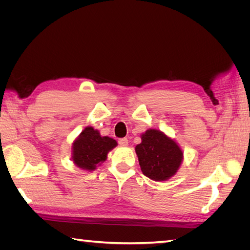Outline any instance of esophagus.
<instances>
[{"label":"esophagus","mask_w":250,"mask_h":250,"mask_svg":"<svg viewBox=\"0 0 250 250\" xmlns=\"http://www.w3.org/2000/svg\"><path fill=\"white\" fill-rule=\"evenodd\" d=\"M118 143H119V145H120V146H123V147H125V146H127V145H128V140H127L126 138H122V139H119Z\"/></svg>","instance_id":"34e87169"}]
</instances>
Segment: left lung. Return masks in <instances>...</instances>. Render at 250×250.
<instances>
[{
  "instance_id": "obj_1",
  "label": "left lung",
  "mask_w": 250,
  "mask_h": 250,
  "mask_svg": "<svg viewBox=\"0 0 250 250\" xmlns=\"http://www.w3.org/2000/svg\"><path fill=\"white\" fill-rule=\"evenodd\" d=\"M135 152L144 175L155 181L167 180L173 176L184 155L175 142L155 129L142 134V143L135 147Z\"/></svg>"
}]
</instances>
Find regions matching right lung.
<instances>
[{"label":"right lung","instance_id":"right-lung-1","mask_svg":"<svg viewBox=\"0 0 250 250\" xmlns=\"http://www.w3.org/2000/svg\"><path fill=\"white\" fill-rule=\"evenodd\" d=\"M117 146V142L108 137H101L93 127H86L73 144V162L79 168L92 171L106 160L108 151Z\"/></svg>","mask_w":250,"mask_h":250}]
</instances>
